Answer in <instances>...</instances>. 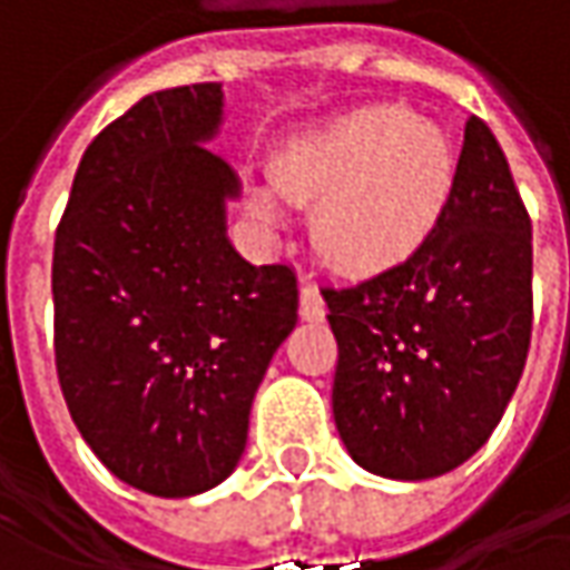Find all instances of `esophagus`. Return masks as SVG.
<instances>
[{
  "label": "esophagus",
  "instance_id": "34e87169",
  "mask_svg": "<svg viewBox=\"0 0 570 570\" xmlns=\"http://www.w3.org/2000/svg\"><path fill=\"white\" fill-rule=\"evenodd\" d=\"M299 318L303 322H322L324 318L322 293H318V286L308 284V281L299 286Z\"/></svg>",
  "mask_w": 570,
  "mask_h": 570
}]
</instances>
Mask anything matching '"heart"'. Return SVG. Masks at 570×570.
<instances>
[{
  "label": "heart",
  "instance_id": "heart-1",
  "mask_svg": "<svg viewBox=\"0 0 570 570\" xmlns=\"http://www.w3.org/2000/svg\"><path fill=\"white\" fill-rule=\"evenodd\" d=\"M458 148L406 107H368L293 141L271 164V183L293 205L315 206L312 236L346 274L406 265L439 233L458 188ZM248 210L281 224L274 198L255 188Z\"/></svg>",
  "mask_w": 570,
  "mask_h": 570
}]
</instances>
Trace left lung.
Segmentation results:
<instances>
[{"label":"left lung","mask_w":570,"mask_h":570,"mask_svg":"<svg viewBox=\"0 0 570 570\" xmlns=\"http://www.w3.org/2000/svg\"><path fill=\"white\" fill-rule=\"evenodd\" d=\"M334 422L353 461L432 480L489 442L533 334V224L492 128L466 122L454 202L406 265L322 286Z\"/></svg>","instance_id":"8db88e82"}]
</instances>
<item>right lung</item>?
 <instances>
[{
    "mask_svg": "<svg viewBox=\"0 0 570 570\" xmlns=\"http://www.w3.org/2000/svg\"><path fill=\"white\" fill-rule=\"evenodd\" d=\"M220 85L148 94L85 150L52 246V350L81 439L164 499L224 482L267 363L296 327L286 265L226 239L239 179L207 141Z\"/></svg>",
    "mask_w": 570,
    "mask_h": 570,
    "instance_id": "1",
    "label": "right lung"
}]
</instances>
